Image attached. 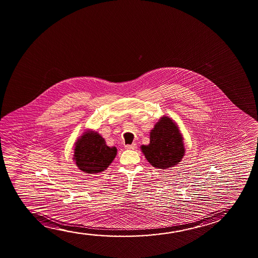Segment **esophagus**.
Instances as JSON below:
<instances>
[{"instance_id":"esophagus-1","label":"esophagus","mask_w":258,"mask_h":258,"mask_svg":"<svg viewBox=\"0 0 258 258\" xmlns=\"http://www.w3.org/2000/svg\"><path fill=\"white\" fill-rule=\"evenodd\" d=\"M136 148H137V144L136 143H133L132 145L125 146V149H135Z\"/></svg>"}]
</instances>
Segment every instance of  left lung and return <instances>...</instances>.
I'll return each mask as SVG.
<instances>
[{
	"instance_id": "left-lung-1",
	"label": "left lung",
	"mask_w": 258,
	"mask_h": 258,
	"mask_svg": "<svg viewBox=\"0 0 258 258\" xmlns=\"http://www.w3.org/2000/svg\"><path fill=\"white\" fill-rule=\"evenodd\" d=\"M143 155L153 167L162 170L174 167L185 156L183 135L171 117L163 116L150 131L149 145L141 146Z\"/></svg>"
}]
</instances>
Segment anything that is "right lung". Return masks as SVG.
<instances>
[{
    "label": "right lung",
    "instance_id": "add662e5",
    "mask_svg": "<svg viewBox=\"0 0 258 258\" xmlns=\"http://www.w3.org/2000/svg\"><path fill=\"white\" fill-rule=\"evenodd\" d=\"M116 147H109L97 132L87 129L74 143L73 161L80 171L96 174L105 171L116 156Z\"/></svg>",
    "mask_w": 258,
    "mask_h": 258
}]
</instances>
